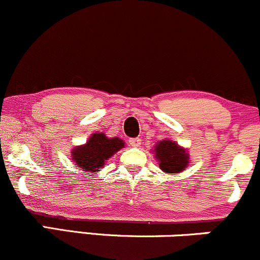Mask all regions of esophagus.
<instances>
[{
	"mask_svg": "<svg viewBox=\"0 0 260 260\" xmlns=\"http://www.w3.org/2000/svg\"><path fill=\"white\" fill-rule=\"evenodd\" d=\"M129 143L131 146H134V147H140V145H141V139L140 137H135V139H130L129 140Z\"/></svg>",
	"mask_w": 260,
	"mask_h": 260,
	"instance_id": "esophagus-1",
	"label": "esophagus"
}]
</instances>
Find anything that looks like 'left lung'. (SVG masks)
Returning a JSON list of instances; mask_svg holds the SVG:
<instances>
[{"instance_id":"left-lung-1","label":"left lung","mask_w":260,"mask_h":260,"mask_svg":"<svg viewBox=\"0 0 260 260\" xmlns=\"http://www.w3.org/2000/svg\"><path fill=\"white\" fill-rule=\"evenodd\" d=\"M155 158L159 161V167L168 174L182 172L188 164V154L178 143L169 140H163L155 146Z\"/></svg>"}]
</instances>
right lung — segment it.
<instances>
[{
  "mask_svg": "<svg viewBox=\"0 0 260 260\" xmlns=\"http://www.w3.org/2000/svg\"><path fill=\"white\" fill-rule=\"evenodd\" d=\"M123 147V140L118 137L108 139L105 134H92L86 145L76 147L72 152V158L79 169L96 173L105 166V161L109 157Z\"/></svg>",
  "mask_w": 260,
  "mask_h": 260,
  "instance_id": "1",
  "label": "right lung"
}]
</instances>
